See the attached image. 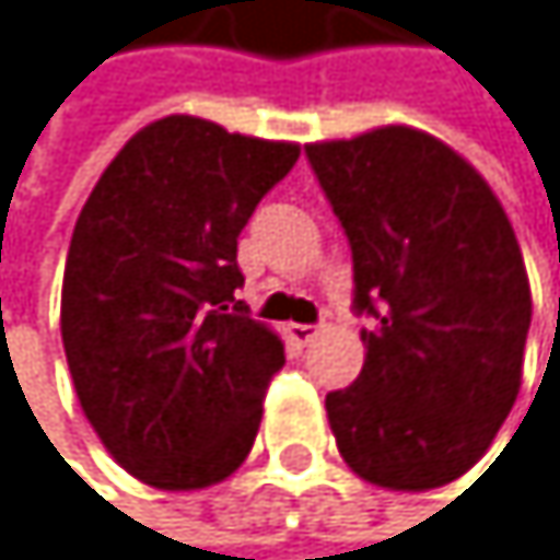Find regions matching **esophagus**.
Wrapping results in <instances>:
<instances>
[{
    "instance_id": "obj_1",
    "label": "esophagus",
    "mask_w": 560,
    "mask_h": 560,
    "mask_svg": "<svg viewBox=\"0 0 560 560\" xmlns=\"http://www.w3.org/2000/svg\"><path fill=\"white\" fill-rule=\"evenodd\" d=\"M289 338L299 341V345H308L318 338V325H289Z\"/></svg>"
}]
</instances>
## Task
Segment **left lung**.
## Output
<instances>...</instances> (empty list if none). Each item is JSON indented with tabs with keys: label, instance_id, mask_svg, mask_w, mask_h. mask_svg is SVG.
Instances as JSON below:
<instances>
[{
	"label": "left lung",
	"instance_id": "1",
	"mask_svg": "<svg viewBox=\"0 0 560 560\" xmlns=\"http://www.w3.org/2000/svg\"><path fill=\"white\" fill-rule=\"evenodd\" d=\"M348 235L365 365L325 398L345 465L388 491L462 478L522 388L532 285L481 172L411 126L305 145Z\"/></svg>",
	"mask_w": 560,
	"mask_h": 560
}]
</instances>
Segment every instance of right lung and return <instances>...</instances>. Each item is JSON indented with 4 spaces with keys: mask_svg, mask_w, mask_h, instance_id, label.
Here are the masks:
<instances>
[{
    "mask_svg": "<svg viewBox=\"0 0 560 560\" xmlns=\"http://www.w3.org/2000/svg\"><path fill=\"white\" fill-rule=\"evenodd\" d=\"M299 142L165 115L118 152L79 212L62 275V345L105 452L139 481L195 491L252 452L285 345L235 302V252Z\"/></svg>",
    "mask_w": 560,
    "mask_h": 560,
    "instance_id": "obj_1",
    "label": "right lung"
}]
</instances>
